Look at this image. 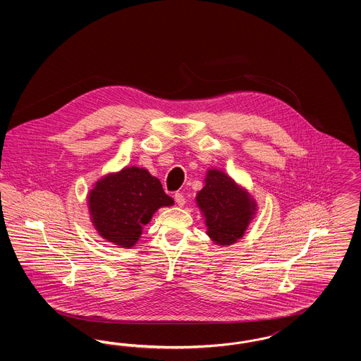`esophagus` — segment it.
<instances>
[{
    "label": "esophagus",
    "instance_id": "obj_1",
    "mask_svg": "<svg viewBox=\"0 0 361 361\" xmlns=\"http://www.w3.org/2000/svg\"><path fill=\"white\" fill-rule=\"evenodd\" d=\"M174 200H176V203L180 207H183L185 204V196H184L181 192H177V193L174 195Z\"/></svg>",
    "mask_w": 361,
    "mask_h": 361
}]
</instances>
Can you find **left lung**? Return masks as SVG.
Here are the masks:
<instances>
[{
  "label": "left lung",
  "mask_w": 361,
  "mask_h": 361,
  "mask_svg": "<svg viewBox=\"0 0 361 361\" xmlns=\"http://www.w3.org/2000/svg\"><path fill=\"white\" fill-rule=\"evenodd\" d=\"M204 183L196 202L206 216L208 235L219 245L237 242L255 215V200L221 171L209 169Z\"/></svg>",
  "instance_id": "8db88e82"
}]
</instances>
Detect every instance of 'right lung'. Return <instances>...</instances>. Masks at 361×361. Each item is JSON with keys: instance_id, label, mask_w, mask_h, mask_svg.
<instances>
[{"instance_id": "right-lung-1", "label": "right lung", "mask_w": 361, "mask_h": 361, "mask_svg": "<svg viewBox=\"0 0 361 361\" xmlns=\"http://www.w3.org/2000/svg\"><path fill=\"white\" fill-rule=\"evenodd\" d=\"M87 202L100 235L123 247L137 243L143 226L150 222L159 207L174 203L157 177L137 166L97 181Z\"/></svg>"}]
</instances>
